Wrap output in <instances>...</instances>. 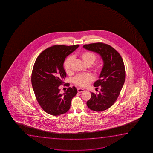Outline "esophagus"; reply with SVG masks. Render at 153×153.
<instances>
[{
	"label": "esophagus",
	"instance_id": "34e87169",
	"mask_svg": "<svg viewBox=\"0 0 153 153\" xmlns=\"http://www.w3.org/2000/svg\"><path fill=\"white\" fill-rule=\"evenodd\" d=\"M77 91L79 93H82V92H84L85 90L83 89H82V88H78Z\"/></svg>",
	"mask_w": 153,
	"mask_h": 153
}]
</instances>
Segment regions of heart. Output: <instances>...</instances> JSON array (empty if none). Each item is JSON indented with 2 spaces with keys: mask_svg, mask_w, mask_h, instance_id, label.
Returning <instances> with one entry per match:
<instances>
[{
  "mask_svg": "<svg viewBox=\"0 0 153 153\" xmlns=\"http://www.w3.org/2000/svg\"><path fill=\"white\" fill-rule=\"evenodd\" d=\"M79 57L82 61L88 66H90L94 63L96 59V56L94 53L90 51H85L79 55ZM73 57H68L65 60L64 67L65 71L67 73H70L71 71V66L73 63ZM102 67V64L100 62L96 63L94 66V71L99 72L100 71ZM94 79V77L91 74H86V75H79L76 76L74 79V83L77 86L82 87H86L89 85L90 82Z\"/></svg>",
  "mask_w": 153,
  "mask_h": 153,
  "instance_id": "obj_1",
  "label": "heart"
}]
</instances>
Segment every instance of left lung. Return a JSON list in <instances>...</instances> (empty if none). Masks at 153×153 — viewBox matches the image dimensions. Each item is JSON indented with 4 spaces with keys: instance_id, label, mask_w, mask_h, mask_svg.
Wrapping results in <instances>:
<instances>
[{
    "instance_id": "8db88e82",
    "label": "left lung",
    "mask_w": 153,
    "mask_h": 153,
    "mask_svg": "<svg viewBox=\"0 0 153 153\" xmlns=\"http://www.w3.org/2000/svg\"><path fill=\"white\" fill-rule=\"evenodd\" d=\"M83 48L98 54L102 59L103 65L99 79L94 84L97 88L100 86V92L98 94L91 92V97L87 105L93 111H104L114 103L124 84L123 61L119 53L108 44L96 43L85 44Z\"/></svg>"
}]
</instances>
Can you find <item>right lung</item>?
Segmentation results:
<instances>
[{
  "label": "right lung",
  "instance_id": "add662e5",
  "mask_svg": "<svg viewBox=\"0 0 153 153\" xmlns=\"http://www.w3.org/2000/svg\"><path fill=\"white\" fill-rule=\"evenodd\" d=\"M79 45H56L43 51L36 59L31 82L36 99L46 113L59 115L67 112L73 97L77 94L75 87H69L63 94L59 86L64 84L66 73L64 68L65 59Z\"/></svg>",
  "mask_w": 153,
  "mask_h": 153
}]
</instances>
